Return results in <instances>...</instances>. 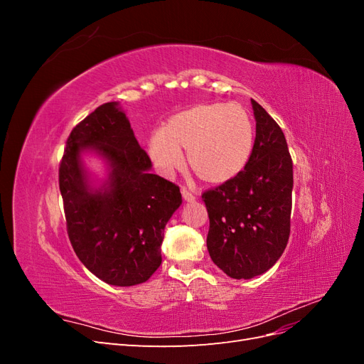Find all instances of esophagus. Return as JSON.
Returning a JSON list of instances; mask_svg holds the SVG:
<instances>
[{
    "instance_id": "34e87169",
    "label": "esophagus",
    "mask_w": 364,
    "mask_h": 364,
    "mask_svg": "<svg viewBox=\"0 0 364 364\" xmlns=\"http://www.w3.org/2000/svg\"><path fill=\"white\" fill-rule=\"evenodd\" d=\"M181 193H182V197L186 200V202H194L196 200V196L186 188H181Z\"/></svg>"
}]
</instances>
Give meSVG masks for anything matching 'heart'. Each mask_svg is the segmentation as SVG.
<instances>
[{
  "mask_svg": "<svg viewBox=\"0 0 364 364\" xmlns=\"http://www.w3.org/2000/svg\"><path fill=\"white\" fill-rule=\"evenodd\" d=\"M255 147V126L240 105H197L170 117L149 144L151 161L164 174L183 165L208 185L235 179L249 164Z\"/></svg>",
  "mask_w": 364,
  "mask_h": 364,
  "instance_id": "heart-1",
  "label": "heart"
}]
</instances>
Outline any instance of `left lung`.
Segmentation results:
<instances>
[{"label": "left lung", "instance_id": "obj_1", "mask_svg": "<svg viewBox=\"0 0 364 364\" xmlns=\"http://www.w3.org/2000/svg\"><path fill=\"white\" fill-rule=\"evenodd\" d=\"M255 147L235 179L202 194L209 217L206 246L218 269L250 279L279 259L290 237L293 162L284 132L255 100Z\"/></svg>", "mask_w": 364, "mask_h": 364}]
</instances>
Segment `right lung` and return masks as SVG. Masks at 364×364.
<instances>
[{
	"instance_id": "add662e5",
	"label": "right lung",
	"mask_w": 364,
	"mask_h": 364,
	"mask_svg": "<svg viewBox=\"0 0 364 364\" xmlns=\"http://www.w3.org/2000/svg\"><path fill=\"white\" fill-rule=\"evenodd\" d=\"M86 149L109 165V178L98 189L82 167ZM150 168L117 102L98 106L67 139L59 188L68 237L83 266L111 285L130 287L158 270L165 225L182 203L179 186Z\"/></svg>"
}]
</instances>
